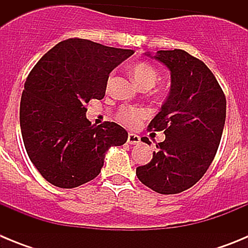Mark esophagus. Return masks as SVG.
Returning <instances> with one entry per match:
<instances>
[{
	"instance_id": "obj_1",
	"label": "esophagus",
	"mask_w": 248,
	"mask_h": 248,
	"mask_svg": "<svg viewBox=\"0 0 248 248\" xmlns=\"http://www.w3.org/2000/svg\"><path fill=\"white\" fill-rule=\"evenodd\" d=\"M139 141H140V138L138 137L137 134H134V133H129L128 143L130 144V145H134V144H139Z\"/></svg>"
}]
</instances>
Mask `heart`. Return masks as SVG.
Instances as JSON below:
<instances>
[{
  "label": "heart",
  "instance_id": "obj_1",
  "mask_svg": "<svg viewBox=\"0 0 248 248\" xmlns=\"http://www.w3.org/2000/svg\"><path fill=\"white\" fill-rule=\"evenodd\" d=\"M130 73L139 85L140 88L143 89H150L153 88L156 83L159 74H157L156 69L153 65H150L146 62H137L134 64L130 65ZM114 73H110L107 80V84L109 85L113 82ZM146 117V113L143 109L133 108V107H123L119 109L117 114V119L119 120L122 124L133 128V126L138 125L140 120H143Z\"/></svg>",
  "mask_w": 248,
  "mask_h": 248
}]
</instances>
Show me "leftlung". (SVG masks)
I'll use <instances>...</instances> for the list:
<instances>
[{
    "label": "left lung",
    "instance_id": "left-lung-1",
    "mask_svg": "<svg viewBox=\"0 0 248 248\" xmlns=\"http://www.w3.org/2000/svg\"><path fill=\"white\" fill-rule=\"evenodd\" d=\"M154 58L171 72V91L148 128L164 131L165 140L150 163L138 166L137 176L159 194H179L211 165L226 119V97L207 65L185 50H157ZM141 140L150 145L148 138Z\"/></svg>",
    "mask_w": 248,
    "mask_h": 248
}]
</instances>
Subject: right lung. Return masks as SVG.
<instances>
[{
	"instance_id": "obj_1",
	"label": "right lung",
	"mask_w": 248,
	"mask_h": 248,
	"mask_svg": "<svg viewBox=\"0 0 248 248\" xmlns=\"http://www.w3.org/2000/svg\"><path fill=\"white\" fill-rule=\"evenodd\" d=\"M134 53L89 39L69 38L49 49L32 68L19 105L26 151L52 185L72 189L100 172L105 151L125 143L117 123L94 125L85 111L103 99L109 73Z\"/></svg>"
}]
</instances>
